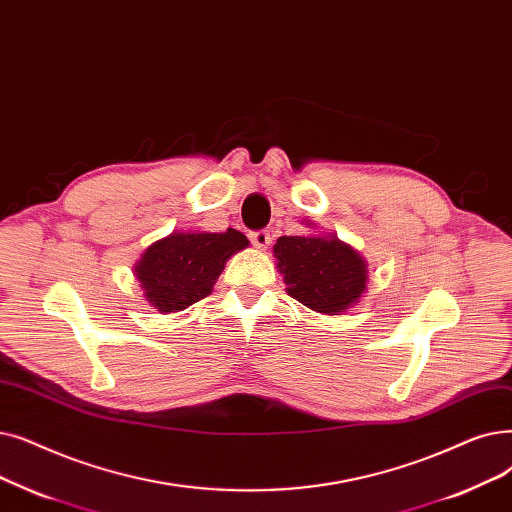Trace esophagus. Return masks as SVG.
<instances>
[{"instance_id": "obj_1", "label": "esophagus", "mask_w": 512, "mask_h": 512, "mask_svg": "<svg viewBox=\"0 0 512 512\" xmlns=\"http://www.w3.org/2000/svg\"><path fill=\"white\" fill-rule=\"evenodd\" d=\"M251 242L257 249H268L272 242V236L268 230H257V232H251Z\"/></svg>"}]
</instances>
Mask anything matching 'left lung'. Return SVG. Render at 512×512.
<instances>
[{
  "label": "left lung",
  "instance_id": "8db88e82",
  "mask_svg": "<svg viewBox=\"0 0 512 512\" xmlns=\"http://www.w3.org/2000/svg\"><path fill=\"white\" fill-rule=\"evenodd\" d=\"M274 257L288 295L320 314L339 316L366 291V261L337 236H280Z\"/></svg>",
  "mask_w": 512,
  "mask_h": 512
}]
</instances>
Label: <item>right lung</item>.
I'll use <instances>...</instances> for the list:
<instances>
[{
    "label": "right lung",
    "mask_w": 512,
    "mask_h": 512,
    "mask_svg": "<svg viewBox=\"0 0 512 512\" xmlns=\"http://www.w3.org/2000/svg\"><path fill=\"white\" fill-rule=\"evenodd\" d=\"M249 247L242 232H173L152 242L136 263L146 301L161 314L182 311L211 295L226 261Z\"/></svg>",
    "instance_id": "obj_1"
}]
</instances>
